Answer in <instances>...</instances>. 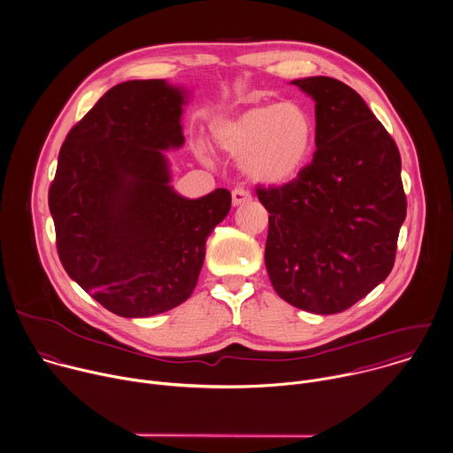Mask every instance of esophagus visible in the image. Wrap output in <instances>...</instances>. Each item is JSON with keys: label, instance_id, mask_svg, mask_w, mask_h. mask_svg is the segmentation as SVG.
I'll return each mask as SVG.
<instances>
[{"label": "esophagus", "instance_id": "obj_1", "mask_svg": "<svg viewBox=\"0 0 453 453\" xmlns=\"http://www.w3.org/2000/svg\"><path fill=\"white\" fill-rule=\"evenodd\" d=\"M250 200H251V195H250L248 191H244L242 188H235V189L232 191V203H234V207L242 205V203H246V202H250Z\"/></svg>", "mask_w": 453, "mask_h": 453}]
</instances>
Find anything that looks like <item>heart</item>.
Here are the masks:
<instances>
[{
	"mask_svg": "<svg viewBox=\"0 0 453 453\" xmlns=\"http://www.w3.org/2000/svg\"><path fill=\"white\" fill-rule=\"evenodd\" d=\"M214 145L237 159L241 173L260 186L278 188L303 172L315 145V122L297 103H264L223 117L211 126ZM209 163L205 145L196 147Z\"/></svg>",
	"mask_w": 453,
	"mask_h": 453,
	"instance_id": "heart-1",
	"label": "heart"
}]
</instances>
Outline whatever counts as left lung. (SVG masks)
<instances>
[{"instance_id":"8db88e82","label":"left lung","mask_w":453,"mask_h":453,"mask_svg":"<svg viewBox=\"0 0 453 453\" xmlns=\"http://www.w3.org/2000/svg\"><path fill=\"white\" fill-rule=\"evenodd\" d=\"M315 154L296 180L257 189L269 212L265 267L276 294L310 313L350 308L391 273L405 219L400 154L357 92L313 76Z\"/></svg>"}]
</instances>
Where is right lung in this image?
I'll use <instances>...</instances> for the list:
<instances>
[{
	"label": "right lung",
	"instance_id": "right-lung-1",
	"mask_svg": "<svg viewBox=\"0 0 453 453\" xmlns=\"http://www.w3.org/2000/svg\"><path fill=\"white\" fill-rule=\"evenodd\" d=\"M189 92L166 80L108 90L71 129L50 188L67 274L126 319L152 317L195 290L205 242L232 205L226 189L191 200L172 182L166 150L184 145Z\"/></svg>",
	"mask_w": 453,
	"mask_h": 453
}]
</instances>
